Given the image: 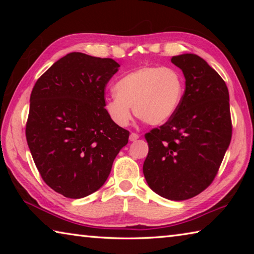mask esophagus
Here are the masks:
<instances>
[{
  "instance_id": "1",
  "label": "esophagus",
  "mask_w": 254,
  "mask_h": 254,
  "mask_svg": "<svg viewBox=\"0 0 254 254\" xmlns=\"http://www.w3.org/2000/svg\"><path fill=\"white\" fill-rule=\"evenodd\" d=\"M139 134H137V133H134V132H132L131 134H130V141H135V140H137L139 139Z\"/></svg>"
}]
</instances>
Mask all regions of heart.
<instances>
[{"label":"heart","mask_w":254,"mask_h":254,"mask_svg":"<svg viewBox=\"0 0 254 254\" xmlns=\"http://www.w3.org/2000/svg\"><path fill=\"white\" fill-rule=\"evenodd\" d=\"M115 94L104 103L107 117L118 127H127L131 109L149 126L168 121L182 103L185 81L173 67L145 66L126 75L115 85Z\"/></svg>","instance_id":"1"}]
</instances>
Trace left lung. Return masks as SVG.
I'll use <instances>...</instances> for the list:
<instances>
[{
	"instance_id": "left-lung-1",
	"label": "left lung",
	"mask_w": 254,
	"mask_h": 254,
	"mask_svg": "<svg viewBox=\"0 0 254 254\" xmlns=\"http://www.w3.org/2000/svg\"><path fill=\"white\" fill-rule=\"evenodd\" d=\"M186 88L176 113L145 133L149 152L143 175L149 187L171 200H185L205 190L214 178L232 137L229 89L199 56H174Z\"/></svg>"
}]
</instances>
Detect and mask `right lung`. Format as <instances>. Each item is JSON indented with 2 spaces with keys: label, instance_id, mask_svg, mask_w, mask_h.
Segmentation results:
<instances>
[{
  "label": "right lung",
  "instance_id": "add662e5",
  "mask_svg": "<svg viewBox=\"0 0 254 254\" xmlns=\"http://www.w3.org/2000/svg\"><path fill=\"white\" fill-rule=\"evenodd\" d=\"M119 67L111 58L70 53L33 86L27 142L44 182L67 198L100 189L127 143L130 132L104 111L105 87Z\"/></svg>",
  "mask_w": 254,
  "mask_h": 254
}]
</instances>
